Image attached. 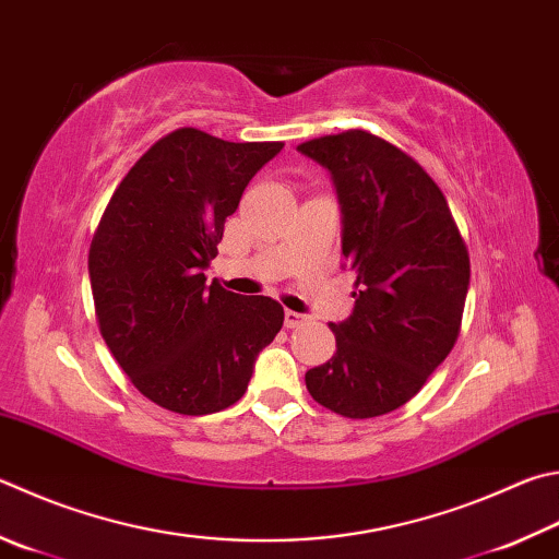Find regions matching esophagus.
Here are the masks:
<instances>
[{
	"mask_svg": "<svg viewBox=\"0 0 559 559\" xmlns=\"http://www.w3.org/2000/svg\"><path fill=\"white\" fill-rule=\"evenodd\" d=\"M283 322H286V328H300L302 322H308V318L296 310H286V314H283Z\"/></svg>",
	"mask_w": 559,
	"mask_h": 559,
	"instance_id": "34e87169",
	"label": "esophagus"
}]
</instances>
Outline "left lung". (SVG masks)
I'll return each instance as SVG.
<instances>
[{"label":"left lung","instance_id":"obj_1","mask_svg":"<svg viewBox=\"0 0 559 559\" xmlns=\"http://www.w3.org/2000/svg\"><path fill=\"white\" fill-rule=\"evenodd\" d=\"M298 151L330 170L342 253L357 273L352 314L330 324L337 352L306 385L332 413L377 418L408 403L452 352L469 251L438 182L399 146L349 129Z\"/></svg>","mask_w":559,"mask_h":559}]
</instances>
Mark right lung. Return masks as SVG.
<instances>
[{
	"instance_id": "obj_1",
	"label": "right lung",
	"mask_w": 559,
	"mask_h": 559,
	"mask_svg": "<svg viewBox=\"0 0 559 559\" xmlns=\"http://www.w3.org/2000/svg\"><path fill=\"white\" fill-rule=\"evenodd\" d=\"M281 148L176 129L136 160L99 219L87 257L99 332L160 408L210 415L235 405L283 328L276 300L205 283L225 219Z\"/></svg>"
}]
</instances>
